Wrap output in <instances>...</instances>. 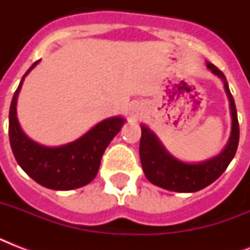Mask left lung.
<instances>
[{
	"label": "left lung",
	"instance_id": "left-lung-1",
	"mask_svg": "<svg viewBox=\"0 0 250 250\" xmlns=\"http://www.w3.org/2000/svg\"><path fill=\"white\" fill-rule=\"evenodd\" d=\"M206 67L225 84L232 119L229 141L221 153H218L217 156L211 157L209 160L201 162H186L167 152V149L157 137L156 133L145 125H141V140L139 149L141 166L149 182L164 189L180 193H193L204 189L225 172L229 162L236 154L240 131L235 101L229 92L225 74L210 62H206Z\"/></svg>",
	"mask_w": 250,
	"mask_h": 250
}]
</instances>
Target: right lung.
<instances>
[{"label": "right lung", "mask_w": 250, "mask_h": 250, "mask_svg": "<svg viewBox=\"0 0 250 250\" xmlns=\"http://www.w3.org/2000/svg\"><path fill=\"white\" fill-rule=\"evenodd\" d=\"M37 61L21 78L14 93L9 113V139L18 165L40 186L54 190H71L89 184L98 172L102 154L121 131L123 117L106 118L72 143L46 146L29 139L17 117L18 96L25 76L36 67Z\"/></svg>", "instance_id": "1"}]
</instances>
